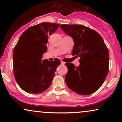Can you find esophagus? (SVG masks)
Instances as JSON below:
<instances>
[{"mask_svg": "<svg viewBox=\"0 0 122 122\" xmlns=\"http://www.w3.org/2000/svg\"><path fill=\"white\" fill-rule=\"evenodd\" d=\"M61 65H64V64H65V62H63V61H61Z\"/></svg>", "mask_w": 122, "mask_h": 122, "instance_id": "1", "label": "esophagus"}]
</instances>
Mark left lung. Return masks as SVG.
<instances>
[{
	"instance_id": "1",
	"label": "left lung",
	"mask_w": 122,
	"mask_h": 122,
	"mask_svg": "<svg viewBox=\"0 0 122 122\" xmlns=\"http://www.w3.org/2000/svg\"><path fill=\"white\" fill-rule=\"evenodd\" d=\"M73 38L72 54L80 57V65L66 63L65 82L72 91L82 95L94 93L104 82L108 73L109 52L99 33L81 25H61Z\"/></svg>"
}]
</instances>
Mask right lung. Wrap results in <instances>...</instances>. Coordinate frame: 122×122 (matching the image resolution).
<instances>
[{"label":"right lung","mask_w":122,"mask_h":122,"mask_svg":"<svg viewBox=\"0 0 122 122\" xmlns=\"http://www.w3.org/2000/svg\"><path fill=\"white\" fill-rule=\"evenodd\" d=\"M60 24L43 22L28 28L19 37L13 51L14 73L19 86L29 93H41L51 85L56 70L61 64L42 60L47 51L48 35H51Z\"/></svg>","instance_id":"add662e5"}]
</instances>
